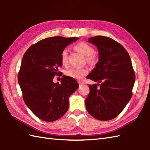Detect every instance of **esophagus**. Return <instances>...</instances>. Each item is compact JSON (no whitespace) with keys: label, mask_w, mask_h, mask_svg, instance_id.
I'll list each match as a JSON object with an SVG mask.
<instances>
[{"label":"esophagus","mask_w":150,"mask_h":150,"mask_svg":"<svg viewBox=\"0 0 150 150\" xmlns=\"http://www.w3.org/2000/svg\"><path fill=\"white\" fill-rule=\"evenodd\" d=\"M78 82H79V85H80V86H82V85H83V84H84L83 82H81V81H79Z\"/></svg>","instance_id":"esophagus-1"}]
</instances>
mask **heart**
Instances as JSON below:
<instances>
[{
  "label": "heart",
  "instance_id": "heart-1",
  "mask_svg": "<svg viewBox=\"0 0 150 150\" xmlns=\"http://www.w3.org/2000/svg\"><path fill=\"white\" fill-rule=\"evenodd\" d=\"M75 48L79 52L87 56V60L89 62H93L95 57L93 55L94 50L90 45L84 42H80L76 44ZM61 61L63 64H66L68 62V51L64 50L61 53ZM87 74V70L83 68H71L66 71V75L75 79H81L83 76Z\"/></svg>",
  "mask_w": 150,
  "mask_h": 150
}]
</instances>
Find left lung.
Instances as JSON below:
<instances>
[{
	"label": "left lung",
	"instance_id": "8db88e82",
	"mask_svg": "<svg viewBox=\"0 0 150 150\" xmlns=\"http://www.w3.org/2000/svg\"><path fill=\"white\" fill-rule=\"evenodd\" d=\"M88 42L97 47L98 62L87 78L98 84L89 85L86 108L95 119L111 120L132 98L135 81L132 60L125 48L110 37L96 36L89 38Z\"/></svg>",
	"mask_w": 150,
	"mask_h": 150
}]
</instances>
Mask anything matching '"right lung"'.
Returning a JSON list of instances; mask_svg holds the SVG:
<instances>
[{"label":"right lung","instance_id":"obj_1","mask_svg":"<svg viewBox=\"0 0 150 150\" xmlns=\"http://www.w3.org/2000/svg\"><path fill=\"white\" fill-rule=\"evenodd\" d=\"M79 38H46L30 47L24 53L18 75L22 97L28 108L46 122L60 119L68 111L69 97L79 88L75 79L63 75L61 84L54 83L62 66L61 53Z\"/></svg>","mask_w":150,"mask_h":150}]
</instances>
